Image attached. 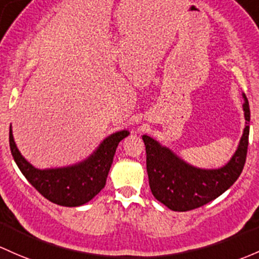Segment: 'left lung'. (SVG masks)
Masks as SVG:
<instances>
[{"instance_id": "1", "label": "left lung", "mask_w": 259, "mask_h": 259, "mask_svg": "<svg viewBox=\"0 0 259 259\" xmlns=\"http://www.w3.org/2000/svg\"><path fill=\"white\" fill-rule=\"evenodd\" d=\"M244 98L243 130L239 145L232 159L221 168L205 170L186 164L170 149L143 135L146 150V170L154 197L172 211H190L206 205L230 189L243 170L249 135L248 99Z\"/></svg>"}]
</instances>
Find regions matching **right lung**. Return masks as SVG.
Returning a JSON list of instances; mask_svg holds the SVG:
<instances>
[{
	"label": "right lung",
	"instance_id": "1",
	"mask_svg": "<svg viewBox=\"0 0 259 259\" xmlns=\"http://www.w3.org/2000/svg\"><path fill=\"white\" fill-rule=\"evenodd\" d=\"M127 135V130L111 134L83 162L47 170L33 167L22 156L13 140L11 126L10 148L21 172L43 197L59 206L77 207L89 202L105 186L116 148Z\"/></svg>",
	"mask_w": 259,
	"mask_h": 259
}]
</instances>
